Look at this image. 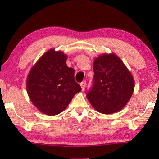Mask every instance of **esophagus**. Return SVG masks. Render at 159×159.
Returning <instances> with one entry per match:
<instances>
[{"label":"esophagus","mask_w":159,"mask_h":159,"mask_svg":"<svg viewBox=\"0 0 159 159\" xmlns=\"http://www.w3.org/2000/svg\"><path fill=\"white\" fill-rule=\"evenodd\" d=\"M85 86H86V81L84 80V81H83L81 83H80V87H81V89L83 91L85 90Z\"/></svg>","instance_id":"1"}]
</instances>
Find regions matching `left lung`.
<instances>
[{
  "label": "left lung",
  "instance_id": "1",
  "mask_svg": "<svg viewBox=\"0 0 159 159\" xmlns=\"http://www.w3.org/2000/svg\"><path fill=\"white\" fill-rule=\"evenodd\" d=\"M93 85L86 95L92 106L104 114H114L131 98L134 80L130 71L114 53H104L93 63Z\"/></svg>",
  "mask_w": 159,
  "mask_h": 159
}]
</instances>
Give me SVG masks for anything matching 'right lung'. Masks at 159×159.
Listing matches in <instances>:
<instances>
[{
	"label": "right lung",
	"instance_id": "1",
	"mask_svg": "<svg viewBox=\"0 0 159 159\" xmlns=\"http://www.w3.org/2000/svg\"><path fill=\"white\" fill-rule=\"evenodd\" d=\"M67 56L52 48L32 66L26 79V90L32 103L48 116L62 112L81 90L75 81L74 69L66 65Z\"/></svg>",
	"mask_w": 159,
	"mask_h": 159
}]
</instances>
